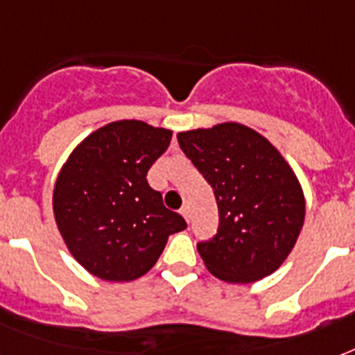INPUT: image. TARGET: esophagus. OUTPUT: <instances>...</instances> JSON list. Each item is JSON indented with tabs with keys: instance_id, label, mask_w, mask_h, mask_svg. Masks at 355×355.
I'll return each instance as SVG.
<instances>
[{
	"instance_id": "1",
	"label": "esophagus",
	"mask_w": 355,
	"mask_h": 355,
	"mask_svg": "<svg viewBox=\"0 0 355 355\" xmlns=\"http://www.w3.org/2000/svg\"><path fill=\"white\" fill-rule=\"evenodd\" d=\"M180 214H182V217L186 221H189V216H191V214H189V206H182V208H180Z\"/></svg>"
}]
</instances>
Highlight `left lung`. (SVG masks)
<instances>
[{
  "label": "left lung",
  "mask_w": 355,
  "mask_h": 355,
  "mask_svg": "<svg viewBox=\"0 0 355 355\" xmlns=\"http://www.w3.org/2000/svg\"><path fill=\"white\" fill-rule=\"evenodd\" d=\"M184 155L208 180L219 228L197 243L211 275L228 284H252L272 275L302 230L306 200L280 150L254 128L219 123L178 132Z\"/></svg>",
  "instance_id": "8db88e82"
}]
</instances>
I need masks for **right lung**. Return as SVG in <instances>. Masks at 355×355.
Here are the masks:
<instances>
[{
	"label": "right lung",
	"mask_w": 355,
	"mask_h": 355,
	"mask_svg": "<svg viewBox=\"0 0 355 355\" xmlns=\"http://www.w3.org/2000/svg\"><path fill=\"white\" fill-rule=\"evenodd\" d=\"M171 136L138 119L112 121L86 136L58 173L53 189L58 232L90 275L136 280L155 267L167 237L188 227L147 182Z\"/></svg>",
	"instance_id": "1"
}]
</instances>
